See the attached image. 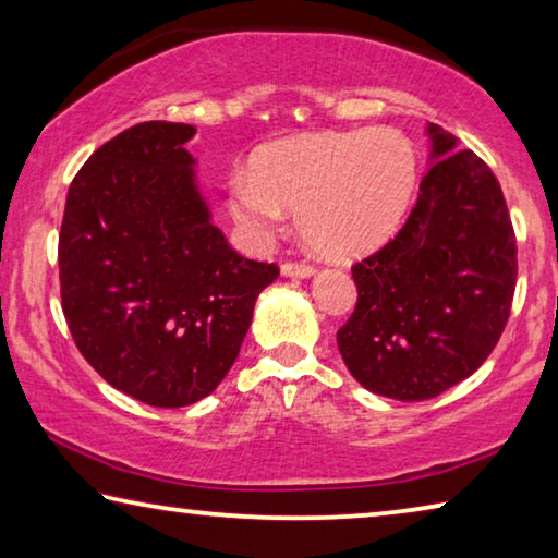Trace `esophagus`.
<instances>
[{"instance_id":"obj_1","label":"esophagus","mask_w":558,"mask_h":558,"mask_svg":"<svg viewBox=\"0 0 558 558\" xmlns=\"http://www.w3.org/2000/svg\"><path fill=\"white\" fill-rule=\"evenodd\" d=\"M280 272L286 278H313L315 268L307 266V263H282Z\"/></svg>"}]
</instances>
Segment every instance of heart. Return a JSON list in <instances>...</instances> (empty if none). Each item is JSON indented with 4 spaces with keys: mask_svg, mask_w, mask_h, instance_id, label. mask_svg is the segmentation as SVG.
Returning <instances> with one entry per match:
<instances>
[{
    "mask_svg": "<svg viewBox=\"0 0 558 558\" xmlns=\"http://www.w3.org/2000/svg\"><path fill=\"white\" fill-rule=\"evenodd\" d=\"M418 159L393 128L323 130L278 140L251 157L229 184V211L253 241L295 211L298 231L325 258L379 248L409 211Z\"/></svg>",
    "mask_w": 558,
    "mask_h": 558,
    "instance_id": "obj_1",
    "label": "heart"
}]
</instances>
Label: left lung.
Wrapping results in <instances>:
<instances>
[{
    "label": "left lung",
    "instance_id": "left-lung-1",
    "mask_svg": "<svg viewBox=\"0 0 558 558\" xmlns=\"http://www.w3.org/2000/svg\"><path fill=\"white\" fill-rule=\"evenodd\" d=\"M428 174L396 239L352 268L356 307L337 332L366 391L426 401L480 369L517 282L512 221L495 174L428 122Z\"/></svg>",
    "mask_w": 558,
    "mask_h": 558
}]
</instances>
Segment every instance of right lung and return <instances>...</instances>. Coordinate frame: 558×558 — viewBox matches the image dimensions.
Segmentation results:
<instances>
[{"label": "right lung", "mask_w": 558, "mask_h": 558, "mask_svg": "<svg viewBox=\"0 0 558 558\" xmlns=\"http://www.w3.org/2000/svg\"><path fill=\"white\" fill-rule=\"evenodd\" d=\"M184 122H140L71 182L59 235L63 315L118 391L157 409L202 401L229 374L253 307L278 278L211 221Z\"/></svg>", "instance_id": "1"}]
</instances>
